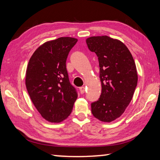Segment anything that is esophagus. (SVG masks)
Returning <instances> with one entry per match:
<instances>
[{"label": "esophagus", "instance_id": "obj_1", "mask_svg": "<svg viewBox=\"0 0 160 160\" xmlns=\"http://www.w3.org/2000/svg\"><path fill=\"white\" fill-rule=\"evenodd\" d=\"M85 87H80V92L81 94H84L85 93Z\"/></svg>", "mask_w": 160, "mask_h": 160}]
</instances>
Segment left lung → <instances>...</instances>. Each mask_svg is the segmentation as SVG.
<instances>
[{
  "mask_svg": "<svg viewBox=\"0 0 160 160\" xmlns=\"http://www.w3.org/2000/svg\"><path fill=\"white\" fill-rule=\"evenodd\" d=\"M88 48L98 57L102 93L91 104L94 117L111 122L126 110L138 83L134 59L126 46L107 36L91 37L86 40Z\"/></svg>",
  "mask_w": 160,
  "mask_h": 160,
  "instance_id": "obj_1",
  "label": "left lung"
}]
</instances>
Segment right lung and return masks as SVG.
<instances>
[{
	"label": "right lung",
	"mask_w": 160,
	"mask_h": 160,
	"mask_svg": "<svg viewBox=\"0 0 160 160\" xmlns=\"http://www.w3.org/2000/svg\"><path fill=\"white\" fill-rule=\"evenodd\" d=\"M78 42L60 37L44 43L34 51L26 71V88L32 102L46 120L61 122L68 116L78 92L70 82L66 59Z\"/></svg>",
	"instance_id": "add662e5"
}]
</instances>
